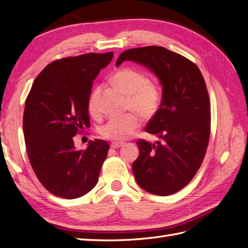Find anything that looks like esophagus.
<instances>
[{"label":"esophagus","instance_id":"1","mask_svg":"<svg viewBox=\"0 0 248 248\" xmlns=\"http://www.w3.org/2000/svg\"><path fill=\"white\" fill-rule=\"evenodd\" d=\"M122 146H124V142H122V141H114V142H112L111 144H110V147L112 148V149H119V148H121Z\"/></svg>","mask_w":248,"mask_h":248}]
</instances>
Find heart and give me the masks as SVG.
I'll return each mask as SVG.
<instances>
[{"label":"heart","mask_w":248,"mask_h":248,"mask_svg":"<svg viewBox=\"0 0 248 248\" xmlns=\"http://www.w3.org/2000/svg\"><path fill=\"white\" fill-rule=\"evenodd\" d=\"M111 81L127 95L126 109L136 112L109 119L99 128V134L106 139L122 141L132 136L141 124L140 115L148 119L158 111L162 102V92L157 84L149 81L143 72L129 67L116 70L112 74ZM99 95L100 87H95L88 97L87 108L93 116H98L100 113Z\"/></svg>","instance_id":"heart-1"}]
</instances>
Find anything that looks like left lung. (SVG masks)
Returning a JSON list of instances; mask_svg holds the SVG:
<instances>
[{
  "label": "left lung",
  "mask_w": 248,
  "mask_h": 248,
  "mask_svg": "<svg viewBox=\"0 0 248 248\" xmlns=\"http://www.w3.org/2000/svg\"><path fill=\"white\" fill-rule=\"evenodd\" d=\"M125 60L149 68L163 87L160 109L146 127L161 141L138 140L134 176L148 192L161 197L174 194L192 180L206 153L211 134L206 84L197 64L162 46L125 50L116 66Z\"/></svg>",
  "instance_id": "8db88e82"
}]
</instances>
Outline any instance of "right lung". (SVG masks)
<instances>
[{
	"label": "right lung",
	"instance_id": "right-lung-1",
	"mask_svg": "<svg viewBox=\"0 0 248 248\" xmlns=\"http://www.w3.org/2000/svg\"><path fill=\"white\" fill-rule=\"evenodd\" d=\"M113 53L84 54L55 60L36 77L26 99L23 135L37 179L50 193L77 199L97 185L109 151L106 140L76 150L73 137L90 127L87 101L93 81Z\"/></svg>",
	"mask_w": 248,
	"mask_h": 248
}]
</instances>
